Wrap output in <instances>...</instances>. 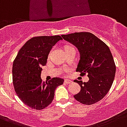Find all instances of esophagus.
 <instances>
[{"label":"esophagus","mask_w":127,"mask_h":127,"mask_svg":"<svg viewBox=\"0 0 127 127\" xmlns=\"http://www.w3.org/2000/svg\"><path fill=\"white\" fill-rule=\"evenodd\" d=\"M64 84H69L72 83V81L70 80H67V79H66L64 80Z\"/></svg>","instance_id":"esophagus-1"}]
</instances>
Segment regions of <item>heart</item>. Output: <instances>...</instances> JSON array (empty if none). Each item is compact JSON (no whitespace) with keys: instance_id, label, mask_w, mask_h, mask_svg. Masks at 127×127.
Listing matches in <instances>:
<instances>
[{"instance_id":"b5f03b06","label":"heart","mask_w":127,"mask_h":127,"mask_svg":"<svg viewBox=\"0 0 127 127\" xmlns=\"http://www.w3.org/2000/svg\"><path fill=\"white\" fill-rule=\"evenodd\" d=\"M70 49H74L72 46H70V45H66L65 46V47H64V51H65Z\"/></svg>"}]
</instances>
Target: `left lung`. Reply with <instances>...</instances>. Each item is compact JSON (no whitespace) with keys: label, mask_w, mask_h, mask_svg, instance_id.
<instances>
[{"label":"left lung","mask_w":127,"mask_h":127,"mask_svg":"<svg viewBox=\"0 0 127 127\" xmlns=\"http://www.w3.org/2000/svg\"><path fill=\"white\" fill-rule=\"evenodd\" d=\"M61 36L78 48L80 59L76 72H80L82 76L87 73L89 78L87 82L74 80L81 90L74 97L85 105L98 102L108 93L115 75L116 66L109 48L90 32H76Z\"/></svg>","instance_id":"1"}]
</instances>
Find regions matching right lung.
<instances>
[{"label":"right lung","instance_id":"right-lung-1","mask_svg":"<svg viewBox=\"0 0 127 127\" xmlns=\"http://www.w3.org/2000/svg\"><path fill=\"white\" fill-rule=\"evenodd\" d=\"M62 39L60 35L34 37L19 51L12 66V80L16 94L24 104L41 110L51 103L57 87L63 78H53L48 82L41 78V67L47 63L53 46Z\"/></svg>","mask_w":127,"mask_h":127}]
</instances>
